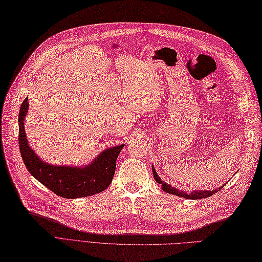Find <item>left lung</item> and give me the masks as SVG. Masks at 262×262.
Wrapping results in <instances>:
<instances>
[{
    "instance_id": "obj_1",
    "label": "left lung",
    "mask_w": 262,
    "mask_h": 262,
    "mask_svg": "<svg viewBox=\"0 0 262 262\" xmlns=\"http://www.w3.org/2000/svg\"><path fill=\"white\" fill-rule=\"evenodd\" d=\"M152 173H153V177H155L156 181L161 184V188H162L164 192L170 193V194H174V195L181 196V198H186V199H191V200L203 199V198H208L210 195H213L214 193L218 192V191H220L227 184V183H223L221 187L213 189V190H196V191H192V192H190V193H187V192H183V191H180V190L173 188L172 186H170V184H168L167 182L162 181L161 178L158 176L157 171H156V169H155V167H153V165H152Z\"/></svg>"
}]
</instances>
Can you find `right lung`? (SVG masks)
Instances as JSON below:
<instances>
[{
    "label": "right lung",
    "instance_id": "1",
    "mask_svg": "<svg viewBox=\"0 0 262 262\" xmlns=\"http://www.w3.org/2000/svg\"><path fill=\"white\" fill-rule=\"evenodd\" d=\"M29 110L28 98L23 101L18 113V145L25 167L35 179L56 195L66 199L90 196L104 191L112 182L116 162L124 144L111 146L102 151L83 167L50 164L36 155L29 145L24 130V120Z\"/></svg>",
    "mask_w": 262,
    "mask_h": 262
}]
</instances>
